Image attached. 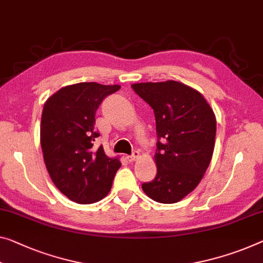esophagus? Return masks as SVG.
Masks as SVG:
<instances>
[{
  "label": "esophagus",
  "instance_id": "obj_1",
  "mask_svg": "<svg viewBox=\"0 0 263 263\" xmlns=\"http://www.w3.org/2000/svg\"><path fill=\"white\" fill-rule=\"evenodd\" d=\"M127 159H128V161H136V160H139L140 159V153L139 152H134L133 153V155H130V156H127Z\"/></svg>",
  "mask_w": 263,
  "mask_h": 263
}]
</instances>
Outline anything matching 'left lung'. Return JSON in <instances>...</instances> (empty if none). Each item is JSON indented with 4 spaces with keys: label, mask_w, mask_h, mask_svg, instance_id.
Masks as SVG:
<instances>
[{
    "label": "left lung",
    "mask_w": 263,
    "mask_h": 263,
    "mask_svg": "<svg viewBox=\"0 0 263 263\" xmlns=\"http://www.w3.org/2000/svg\"><path fill=\"white\" fill-rule=\"evenodd\" d=\"M154 109L156 177L142 189L160 203H176L201 182L215 147L216 118L204 96L187 84L164 82L132 84Z\"/></svg>",
    "instance_id": "1"
}]
</instances>
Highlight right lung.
I'll use <instances>...</instances> for the list:
<instances>
[{
	"label": "right lung",
	"instance_id": "1",
	"mask_svg": "<svg viewBox=\"0 0 263 263\" xmlns=\"http://www.w3.org/2000/svg\"><path fill=\"white\" fill-rule=\"evenodd\" d=\"M121 88L96 82L70 84L44 102L40 140L50 179L68 199L94 203L110 192L121 167L118 159L94 148L95 112L104 98Z\"/></svg>",
	"mask_w": 263,
	"mask_h": 263
}]
</instances>
